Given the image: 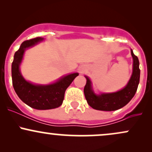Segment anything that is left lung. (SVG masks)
<instances>
[{
  "instance_id": "obj_1",
  "label": "left lung",
  "mask_w": 152,
  "mask_h": 152,
  "mask_svg": "<svg viewBox=\"0 0 152 152\" xmlns=\"http://www.w3.org/2000/svg\"><path fill=\"white\" fill-rule=\"evenodd\" d=\"M133 57V73L129 81L125 88L116 93L102 94L101 95H96L91 89V81L87 76L86 84L84 87L85 98L87 103L91 107L94 109L100 111H115L121 109L126 106L132 100L137 92L138 85L140 78V69H139V61L137 56L131 50Z\"/></svg>"
}]
</instances>
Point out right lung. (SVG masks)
<instances>
[{
    "instance_id": "add662e5",
    "label": "right lung",
    "mask_w": 152,
    "mask_h": 152,
    "mask_svg": "<svg viewBox=\"0 0 152 152\" xmlns=\"http://www.w3.org/2000/svg\"><path fill=\"white\" fill-rule=\"evenodd\" d=\"M43 38L37 37L23 41L20 48L15 53L12 63V82L18 97L28 106L38 110L52 109L62 104L66 88L78 76L74 73L64 76L53 84L47 86L34 85L26 81L20 74L19 66L26 48L34 46Z\"/></svg>"
}]
</instances>
